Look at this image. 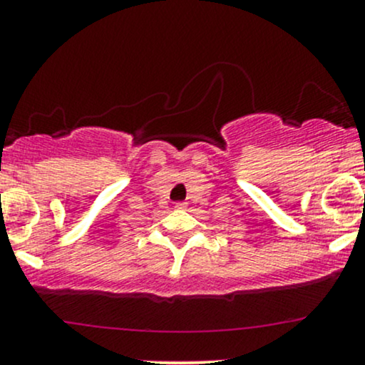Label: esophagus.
<instances>
[{
	"mask_svg": "<svg viewBox=\"0 0 365 365\" xmlns=\"http://www.w3.org/2000/svg\"><path fill=\"white\" fill-rule=\"evenodd\" d=\"M175 207H177V209H187V202H177V204H175Z\"/></svg>",
	"mask_w": 365,
	"mask_h": 365,
	"instance_id": "obj_1",
	"label": "esophagus"
}]
</instances>
